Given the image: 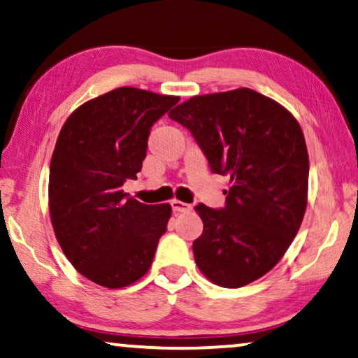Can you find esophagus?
<instances>
[{"label": "esophagus", "mask_w": 358, "mask_h": 358, "mask_svg": "<svg viewBox=\"0 0 358 358\" xmlns=\"http://www.w3.org/2000/svg\"><path fill=\"white\" fill-rule=\"evenodd\" d=\"M171 209H173L175 213H187L192 209V204L188 203H183V201H178V199H171Z\"/></svg>", "instance_id": "34e87169"}]
</instances>
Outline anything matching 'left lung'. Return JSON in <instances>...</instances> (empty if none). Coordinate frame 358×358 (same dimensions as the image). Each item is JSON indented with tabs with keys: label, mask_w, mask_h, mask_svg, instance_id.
Returning <instances> with one entry per match:
<instances>
[{
	"label": "left lung",
	"mask_w": 358,
	"mask_h": 358,
	"mask_svg": "<svg viewBox=\"0 0 358 358\" xmlns=\"http://www.w3.org/2000/svg\"><path fill=\"white\" fill-rule=\"evenodd\" d=\"M169 116L192 132L211 171L231 178L226 206L194 208L203 221L198 268L219 287H245L278 264L301 226L309 178L301 127L250 88L193 96Z\"/></svg>",
	"instance_id": "8db88e82"
}]
</instances>
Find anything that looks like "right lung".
Here are the masks:
<instances>
[{
    "label": "right lung",
    "mask_w": 358,
    "mask_h": 358,
    "mask_svg": "<svg viewBox=\"0 0 358 358\" xmlns=\"http://www.w3.org/2000/svg\"><path fill=\"white\" fill-rule=\"evenodd\" d=\"M178 96L122 87L90 99L66 119L50 160L49 211L57 241L93 283L129 287L149 271L170 204L124 193L145 159L150 127Z\"/></svg>",
    "instance_id": "right-lung-1"
}]
</instances>
